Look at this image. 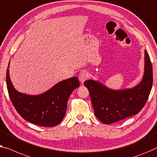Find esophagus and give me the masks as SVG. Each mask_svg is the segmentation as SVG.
<instances>
[{"label": "esophagus", "mask_w": 157, "mask_h": 157, "mask_svg": "<svg viewBox=\"0 0 157 157\" xmlns=\"http://www.w3.org/2000/svg\"><path fill=\"white\" fill-rule=\"evenodd\" d=\"M89 76L88 72H86L85 71H82L79 72V75H78V79L79 81L80 82V83L83 84L84 82H85L86 79H87Z\"/></svg>", "instance_id": "esophagus-1"}]
</instances>
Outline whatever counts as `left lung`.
<instances>
[{
  "instance_id": "8db88e82",
  "label": "left lung",
  "mask_w": 157,
  "mask_h": 157,
  "mask_svg": "<svg viewBox=\"0 0 157 157\" xmlns=\"http://www.w3.org/2000/svg\"><path fill=\"white\" fill-rule=\"evenodd\" d=\"M152 83V65L144 50V74L136 86L113 90L93 79L85 81L84 85L90 92L96 117L103 123L110 125L138 113L148 99Z\"/></svg>"
}]
</instances>
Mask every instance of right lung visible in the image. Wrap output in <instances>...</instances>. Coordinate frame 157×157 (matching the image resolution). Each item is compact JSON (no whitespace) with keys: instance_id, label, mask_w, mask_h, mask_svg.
Segmentation results:
<instances>
[{"instance_id":"right-lung-1","label":"right lung","mask_w":157,"mask_h":157,"mask_svg":"<svg viewBox=\"0 0 157 157\" xmlns=\"http://www.w3.org/2000/svg\"><path fill=\"white\" fill-rule=\"evenodd\" d=\"M10 62L6 72L9 97L17 113L25 121L43 127L60 123L67 109V100L75 89L79 86L77 77L62 80L44 93L31 95L16 90L10 77Z\"/></svg>"}]
</instances>
